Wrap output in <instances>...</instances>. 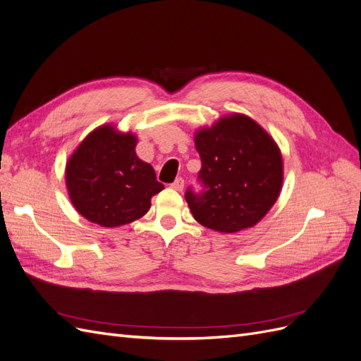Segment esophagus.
Returning a JSON list of instances; mask_svg holds the SVG:
<instances>
[{"mask_svg": "<svg viewBox=\"0 0 361 361\" xmlns=\"http://www.w3.org/2000/svg\"><path fill=\"white\" fill-rule=\"evenodd\" d=\"M171 188L176 190V191H182L183 190V179L182 178H176V180L171 183Z\"/></svg>", "mask_w": 361, "mask_h": 361, "instance_id": "esophagus-1", "label": "esophagus"}]
</instances>
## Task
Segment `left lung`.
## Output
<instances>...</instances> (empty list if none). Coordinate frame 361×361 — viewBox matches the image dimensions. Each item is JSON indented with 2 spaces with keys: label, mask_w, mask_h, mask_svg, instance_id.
<instances>
[{
  "label": "left lung",
  "mask_w": 361,
  "mask_h": 361,
  "mask_svg": "<svg viewBox=\"0 0 361 361\" xmlns=\"http://www.w3.org/2000/svg\"><path fill=\"white\" fill-rule=\"evenodd\" d=\"M200 190L185 192L192 216L204 227L233 233L255 226L276 203L283 182L277 145L255 120L224 117L195 135Z\"/></svg>",
  "instance_id": "1"
}]
</instances>
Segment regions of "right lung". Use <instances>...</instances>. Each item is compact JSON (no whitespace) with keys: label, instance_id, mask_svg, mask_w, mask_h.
Instances as JSON below:
<instances>
[{"label":"right lung","instance_id":"right-lung-1","mask_svg":"<svg viewBox=\"0 0 361 361\" xmlns=\"http://www.w3.org/2000/svg\"><path fill=\"white\" fill-rule=\"evenodd\" d=\"M133 134L101 126L80 145L66 166L71 200L84 218L117 227L143 216L150 199L164 190L150 164L135 155Z\"/></svg>","mask_w":361,"mask_h":361}]
</instances>
